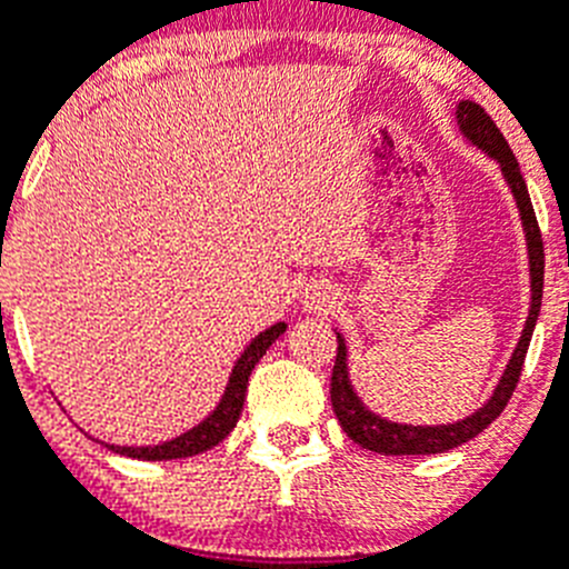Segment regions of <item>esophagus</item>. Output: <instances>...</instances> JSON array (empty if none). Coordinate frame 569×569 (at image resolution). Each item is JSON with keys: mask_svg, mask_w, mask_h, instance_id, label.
Listing matches in <instances>:
<instances>
[{"mask_svg": "<svg viewBox=\"0 0 569 569\" xmlns=\"http://www.w3.org/2000/svg\"><path fill=\"white\" fill-rule=\"evenodd\" d=\"M328 306H330V295L325 289H317V286H313V289L306 291L308 311H325Z\"/></svg>", "mask_w": 569, "mask_h": 569, "instance_id": "1", "label": "esophagus"}]
</instances>
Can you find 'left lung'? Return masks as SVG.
Listing matches in <instances>:
<instances>
[{"mask_svg":"<svg viewBox=\"0 0 569 569\" xmlns=\"http://www.w3.org/2000/svg\"><path fill=\"white\" fill-rule=\"evenodd\" d=\"M456 121H459L461 136H465L472 147H478V150L487 152L492 161H498L500 172H503L506 183H509L511 194H515L517 208H520V219H522V230H526V247H528V272H531V306H528L526 328H522L520 341H517L515 352H511L509 363H506L492 397H489L481 408H476L470 417L459 419V422H448V425L391 422V419L369 411V408L363 406L361 397H358V391L352 389L350 372H347L345 336L336 333L339 347H336L333 378H330V402H333V411L336 417H339L347 437H350L356 445H361V448L372 450V453H380V456L445 453V450H453L459 448V445L470 442V439L478 437L483 428H489V425H492L495 419L500 417V411L506 408L511 391L517 389V380H520V372H522V361H526L528 345H531L533 325H537L539 308H542V280H545L542 233H539L537 217H533V206H531V197H528L526 180H522L520 163H517L515 152H511L503 132L498 130L492 116H489L481 104L470 102V99H461L459 108H456Z\"/></svg>","mask_w":569,"mask_h":569,"instance_id":"8db88e82","label":"left lung"}]
</instances>
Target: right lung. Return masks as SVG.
<instances>
[{
	"mask_svg": "<svg viewBox=\"0 0 569 569\" xmlns=\"http://www.w3.org/2000/svg\"><path fill=\"white\" fill-rule=\"evenodd\" d=\"M286 330V322L272 325L263 333H258L256 339L247 345V350L241 352V358L236 361L233 372H230L228 386H224V395L219 400V406L202 419L200 425H194L191 431L180 433V437L169 439V442L161 445H150V448H119V445H108L113 453L119 456H130V459H141V461H167V459H186V456H197L206 453V450L217 448L224 437L236 428L241 417V408H244V395H247V380H250L252 369L256 363L261 361L263 352L272 347V341L278 339L280 333Z\"/></svg>",
	"mask_w": 569,
	"mask_h": 569,
	"instance_id": "obj_1",
	"label": "right lung"
}]
</instances>
